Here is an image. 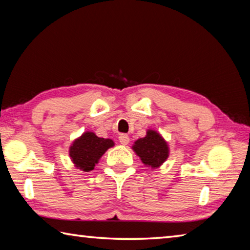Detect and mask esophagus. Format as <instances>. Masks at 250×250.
<instances>
[{"label": "esophagus", "mask_w": 250, "mask_h": 250, "mask_svg": "<svg viewBox=\"0 0 250 250\" xmlns=\"http://www.w3.org/2000/svg\"><path fill=\"white\" fill-rule=\"evenodd\" d=\"M118 141H120V143L122 144V145H127V144L129 143V137L127 136L126 134H121L120 137H118Z\"/></svg>", "instance_id": "esophagus-1"}]
</instances>
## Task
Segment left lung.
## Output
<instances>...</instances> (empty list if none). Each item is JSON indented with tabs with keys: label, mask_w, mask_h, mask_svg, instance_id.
Returning a JSON list of instances; mask_svg holds the SVG:
<instances>
[{
	"label": "left lung",
	"mask_w": 250,
	"mask_h": 250,
	"mask_svg": "<svg viewBox=\"0 0 250 250\" xmlns=\"http://www.w3.org/2000/svg\"><path fill=\"white\" fill-rule=\"evenodd\" d=\"M132 149L141 158L142 163L151 169L161 167L170 154L167 141L155 129H147L146 136L137 139Z\"/></svg>",
	"instance_id": "1"
}]
</instances>
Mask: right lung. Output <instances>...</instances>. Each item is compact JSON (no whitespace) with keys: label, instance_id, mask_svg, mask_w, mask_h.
<instances>
[{"label":"right lung","instance_id":"1","mask_svg":"<svg viewBox=\"0 0 250 250\" xmlns=\"http://www.w3.org/2000/svg\"><path fill=\"white\" fill-rule=\"evenodd\" d=\"M114 145L115 144L111 138H101L87 130L72 142L69 147V156L77 169L90 172L99 164L105 151Z\"/></svg>","mask_w":250,"mask_h":250}]
</instances>
